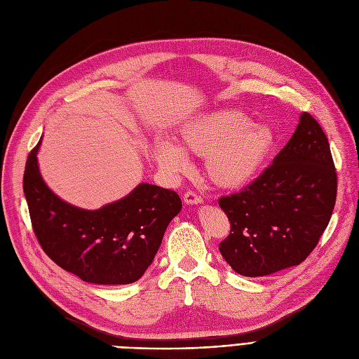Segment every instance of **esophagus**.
Listing matches in <instances>:
<instances>
[{
	"mask_svg": "<svg viewBox=\"0 0 359 359\" xmlns=\"http://www.w3.org/2000/svg\"><path fill=\"white\" fill-rule=\"evenodd\" d=\"M184 201H185L187 204H198V203L203 201V198H201V196H198V194L194 193V191H187V193L184 194Z\"/></svg>",
	"mask_w": 359,
	"mask_h": 359,
	"instance_id": "34e87169",
	"label": "esophagus"
}]
</instances>
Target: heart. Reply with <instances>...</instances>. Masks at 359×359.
Wrapping results in <instances>:
<instances>
[{
    "label": "heart",
    "instance_id": "b5f03b06",
    "mask_svg": "<svg viewBox=\"0 0 359 359\" xmlns=\"http://www.w3.org/2000/svg\"><path fill=\"white\" fill-rule=\"evenodd\" d=\"M275 147V133L240 111H216L197 118L180 133V147L162 142L159 165L172 174L187 170L185 155L204 159L208 178L222 189H238L252 181Z\"/></svg>",
    "mask_w": 359,
    "mask_h": 359
}]
</instances>
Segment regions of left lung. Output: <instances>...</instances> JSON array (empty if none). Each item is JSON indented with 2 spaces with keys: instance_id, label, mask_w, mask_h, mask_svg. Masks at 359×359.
<instances>
[{
  "instance_id": "obj_1",
  "label": "left lung",
  "mask_w": 359,
  "mask_h": 359,
  "mask_svg": "<svg viewBox=\"0 0 359 359\" xmlns=\"http://www.w3.org/2000/svg\"><path fill=\"white\" fill-rule=\"evenodd\" d=\"M337 193L329 140L304 112L291 140L243 191L219 198L231 232L222 257L243 276H266L302 263L327 228Z\"/></svg>"
}]
</instances>
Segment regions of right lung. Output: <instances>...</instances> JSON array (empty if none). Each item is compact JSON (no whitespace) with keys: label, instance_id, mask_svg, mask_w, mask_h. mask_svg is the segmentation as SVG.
Returning <instances> with one entry per match:
<instances>
[{"label":"right lung","instance_id":"add662e5","mask_svg":"<svg viewBox=\"0 0 359 359\" xmlns=\"http://www.w3.org/2000/svg\"><path fill=\"white\" fill-rule=\"evenodd\" d=\"M29 153L23 191L32 228L48 257L84 282L127 285L155 259L163 233L181 210L174 190L140 184L127 197L97 210L72 206L43 182L36 153Z\"/></svg>","mask_w":359,"mask_h":359}]
</instances>
